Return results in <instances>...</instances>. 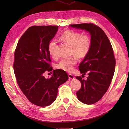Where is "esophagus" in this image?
I'll return each instance as SVG.
<instances>
[{"instance_id":"obj_1","label":"esophagus","mask_w":129,"mask_h":129,"mask_svg":"<svg viewBox=\"0 0 129 129\" xmlns=\"http://www.w3.org/2000/svg\"><path fill=\"white\" fill-rule=\"evenodd\" d=\"M68 77H69V79H74V78H75V77H74L73 75H72V74H69Z\"/></svg>"}]
</instances>
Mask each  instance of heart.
Instances as JSON below:
<instances>
[{
	"mask_svg": "<svg viewBox=\"0 0 129 129\" xmlns=\"http://www.w3.org/2000/svg\"><path fill=\"white\" fill-rule=\"evenodd\" d=\"M60 39L72 47V53L75 56L62 58L57 64L56 68L71 73L73 71L74 66L77 63V57L79 59H83L90 51L92 46L91 38L89 34H82L77 31L68 29L61 34ZM56 44L55 40H52L48 45L49 53L54 58L57 56Z\"/></svg>",
	"mask_w": 129,
	"mask_h": 129,
	"instance_id": "1",
	"label": "heart"
}]
</instances>
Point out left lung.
Segmentation results:
<instances>
[{"instance_id": "1", "label": "left lung", "mask_w": 129, "mask_h": 129, "mask_svg": "<svg viewBox=\"0 0 129 129\" xmlns=\"http://www.w3.org/2000/svg\"><path fill=\"white\" fill-rule=\"evenodd\" d=\"M90 33L92 46L90 51L79 65L83 76L87 73L86 80L80 76L76 79L81 88L76 92L77 99L86 104H94L100 100L108 90L114 76L116 60L112 47L108 37L100 27L92 23L70 25Z\"/></svg>"}]
</instances>
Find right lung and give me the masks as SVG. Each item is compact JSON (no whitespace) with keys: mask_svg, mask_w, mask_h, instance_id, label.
Returning a JSON list of instances; mask_svg holds the SVG:
<instances>
[{"mask_svg":"<svg viewBox=\"0 0 129 129\" xmlns=\"http://www.w3.org/2000/svg\"><path fill=\"white\" fill-rule=\"evenodd\" d=\"M58 27H29L20 38L14 52L13 69L17 83L30 102L39 107L52 104L56 98L58 87L68 79L65 71L53 70L49 63L48 45ZM52 70V76L46 79L44 73Z\"/></svg>","mask_w":129,"mask_h":129,"instance_id":"add662e5","label":"right lung"}]
</instances>
